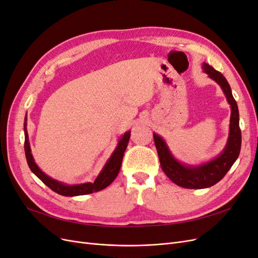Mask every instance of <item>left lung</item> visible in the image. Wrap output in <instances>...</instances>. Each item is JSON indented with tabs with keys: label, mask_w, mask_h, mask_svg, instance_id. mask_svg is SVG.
I'll return each mask as SVG.
<instances>
[{
	"label": "left lung",
	"mask_w": 258,
	"mask_h": 258,
	"mask_svg": "<svg viewBox=\"0 0 258 258\" xmlns=\"http://www.w3.org/2000/svg\"><path fill=\"white\" fill-rule=\"evenodd\" d=\"M202 69L209 77L221 86L231 107L229 136L224 151L216 158L204 163V165L187 166L177 161L171 154L165 140L154 134V141L162 171L176 185L190 189L207 188V187H211L220 182L239 157L241 150L239 110L236 100L232 97L230 86L222 73L216 71L206 62L202 64Z\"/></svg>",
	"instance_id": "left-lung-1"
}]
</instances>
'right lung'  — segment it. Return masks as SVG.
<instances>
[{
  "label": "right lung",
  "mask_w": 258,
  "mask_h": 258,
  "mask_svg": "<svg viewBox=\"0 0 258 258\" xmlns=\"http://www.w3.org/2000/svg\"><path fill=\"white\" fill-rule=\"evenodd\" d=\"M130 139V131H127L126 134L119 139V142L115 151L111 155L110 159H108L103 167L102 171H101L100 174L95 179V182H88L84 184H77V185H66L61 182L56 181L48 175H46L43 171L37 167L35 163L33 156L31 154V148L29 143V137H28V131H27V116L25 118V153H26V158L28 166L31 169V171L41 179V181L48 186L51 190L57 192L61 196H67V197H74V196H81V195H87L97 192L99 190L104 189L105 187L110 185L116 176L118 175V172L120 170L121 161L123 157V153L126 151L128 142Z\"/></svg>",
  "instance_id": "add662e5"
}]
</instances>
